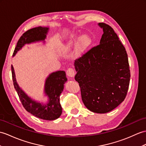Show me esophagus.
Listing matches in <instances>:
<instances>
[{
	"label": "esophagus",
	"instance_id": "obj_1",
	"mask_svg": "<svg viewBox=\"0 0 146 146\" xmlns=\"http://www.w3.org/2000/svg\"><path fill=\"white\" fill-rule=\"evenodd\" d=\"M66 74L68 76L72 78V77H74L75 73H74V70L73 68H70L68 69L66 71Z\"/></svg>",
	"mask_w": 146,
	"mask_h": 146
}]
</instances>
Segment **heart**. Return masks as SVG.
Segmentation results:
<instances>
[{
	"label": "heart",
	"instance_id": "obj_1",
	"mask_svg": "<svg viewBox=\"0 0 146 146\" xmlns=\"http://www.w3.org/2000/svg\"><path fill=\"white\" fill-rule=\"evenodd\" d=\"M78 41V38H75L72 42H70V43L66 44V45L63 46L62 52L64 53H66L70 52V50L73 48V46H74L77 43ZM91 42H92V41H91V39L88 35H84L81 36L80 42L77 45L75 52H74V55H75V56L80 57L82 55L90 46Z\"/></svg>",
	"mask_w": 146,
	"mask_h": 146
}]
</instances>
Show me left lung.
<instances>
[{"mask_svg": "<svg viewBox=\"0 0 146 146\" xmlns=\"http://www.w3.org/2000/svg\"><path fill=\"white\" fill-rule=\"evenodd\" d=\"M103 30L100 44L75 60V80L81 99L90 111L106 113L123 102L130 81L127 54L113 29L98 23Z\"/></svg>", "mask_w": 146, "mask_h": 146, "instance_id": "obj_1", "label": "left lung"}]
</instances>
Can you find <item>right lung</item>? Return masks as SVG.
Listing matches in <instances>:
<instances>
[{"instance_id":"1","label":"right lung","mask_w":146,"mask_h":146,"mask_svg":"<svg viewBox=\"0 0 146 146\" xmlns=\"http://www.w3.org/2000/svg\"><path fill=\"white\" fill-rule=\"evenodd\" d=\"M48 30L49 28L47 27H38L27 30L19 38L13 52V56L25 44L44 41ZM11 70L13 86L26 111L36 117L44 120H55L61 116L62 108L60 103V96L63 90L64 84L67 81L65 72L57 71L50 74L46 78L44 92L48 96V101L46 104H42L32 100L20 88L17 83L14 69L12 65Z\"/></svg>"}]
</instances>
